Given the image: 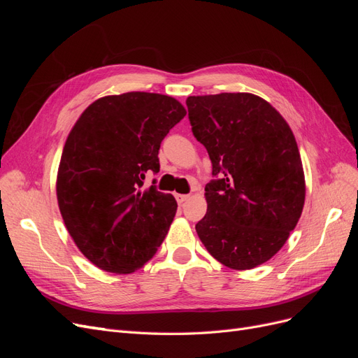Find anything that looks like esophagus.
<instances>
[{
    "label": "esophagus",
    "instance_id": "esophagus-1",
    "mask_svg": "<svg viewBox=\"0 0 358 358\" xmlns=\"http://www.w3.org/2000/svg\"><path fill=\"white\" fill-rule=\"evenodd\" d=\"M188 199H189V196H187V194H176V200L180 206L185 201H188Z\"/></svg>",
    "mask_w": 358,
    "mask_h": 358
}]
</instances>
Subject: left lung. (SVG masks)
<instances>
[{"label":"left lung","instance_id":"1","mask_svg":"<svg viewBox=\"0 0 358 358\" xmlns=\"http://www.w3.org/2000/svg\"><path fill=\"white\" fill-rule=\"evenodd\" d=\"M187 106L216 178L204 188L208 212L197 234L221 264L254 268L285 245L300 220L306 185L296 137L254 94L188 96Z\"/></svg>","mask_w":358,"mask_h":358}]
</instances>
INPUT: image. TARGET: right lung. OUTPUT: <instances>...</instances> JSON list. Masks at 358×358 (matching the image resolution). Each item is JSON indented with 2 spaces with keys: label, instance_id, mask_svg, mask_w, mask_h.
Returning a JSON list of instances; mask_svg holds the SVG:
<instances>
[{
  "label": "right lung",
  "instance_id": "right-lung-1",
  "mask_svg": "<svg viewBox=\"0 0 358 358\" xmlns=\"http://www.w3.org/2000/svg\"><path fill=\"white\" fill-rule=\"evenodd\" d=\"M187 115L169 95L125 92L86 107L64 145L58 206L73 241L92 264L133 273L155 255L178 203L155 185L162 138ZM155 183V182H154Z\"/></svg>",
  "mask_w": 358,
  "mask_h": 358
}]
</instances>
